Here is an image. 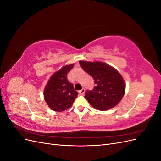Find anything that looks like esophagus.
Here are the masks:
<instances>
[{"label":"esophagus","mask_w":161,"mask_h":161,"mask_svg":"<svg viewBox=\"0 0 161 161\" xmlns=\"http://www.w3.org/2000/svg\"><path fill=\"white\" fill-rule=\"evenodd\" d=\"M85 89H84V88H82L81 90H80L79 91V94L80 95H84V93H85Z\"/></svg>","instance_id":"1"}]
</instances>
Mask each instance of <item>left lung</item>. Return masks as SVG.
Masks as SVG:
<instances>
[{
	"label": "left lung",
	"instance_id": "left-lung-1",
	"mask_svg": "<svg viewBox=\"0 0 161 161\" xmlns=\"http://www.w3.org/2000/svg\"><path fill=\"white\" fill-rule=\"evenodd\" d=\"M79 63L95 81L93 89L85 92V98L89 103L101 111L108 110L118 105L125 90L124 80L119 72L103 62L80 61Z\"/></svg>",
	"mask_w": 161,
	"mask_h": 161
}]
</instances>
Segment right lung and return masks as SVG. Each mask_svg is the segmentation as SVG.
<instances>
[{"instance_id": "right-lung-1", "label": "right lung", "mask_w": 161, "mask_h": 161, "mask_svg": "<svg viewBox=\"0 0 161 161\" xmlns=\"http://www.w3.org/2000/svg\"><path fill=\"white\" fill-rule=\"evenodd\" d=\"M74 64L66 65L55 72L44 89V99L50 108L56 111L69 109L77 97L78 92L67 79V75Z\"/></svg>"}]
</instances>
